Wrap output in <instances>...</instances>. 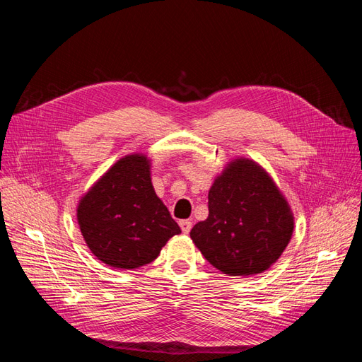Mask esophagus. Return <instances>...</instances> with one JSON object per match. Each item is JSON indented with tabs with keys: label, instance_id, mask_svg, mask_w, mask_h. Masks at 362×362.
<instances>
[{
	"label": "esophagus",
	"instance_id": "34e87169",
	"mask_svg": "<svg viewBox=\"0 0 362 362\" xmlns=\"http://www.w3.org/2000/svg\"><path fill=\"white\" fill-rule=\"evenodd\" d=\"M180 226H181L184 234H189L192 226H193V222L192 221H180Z\"/></svg>",
	"mask_w": 362,
	"mask_h": 362
}]
</instances>
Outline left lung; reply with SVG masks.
Masks as SVG:
<instances>
[{"label": "left lung", "instance_id": "8db88e82", "mask_svg": "<svg viewBox=\"0 0 362 362\" xmlns=\"http://www.w3.org/2000/svg\"><path fill=\"white\" fill-rule=\"evenodd\" d=\"M291 208L258 163L235 158L208 192V217L190 231L194 246L228 276L267 270L290 243Z\"/></svg>", "mask_w": 362, "mask_h": 362}]
</instances>
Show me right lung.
I'll return each instance as SVG.
<instances>
[{
  "label": "right lung",
  "mask_w": 362,
  "mask_h": 362,
  "mask_svg": "<svg viewBox=\"0 0 362 362\" xmlns=\"http://www.w3.org/2000/svg\"><path fill=\"white\" fill-rule=\"evenodd\" d=\"M76 221L92 254L122 270L149 264L181 233L156 194L144 154L117 160L80 199Z\"/></svg>",
  "instance_id": "right-lung-1"
}]
</instances>
